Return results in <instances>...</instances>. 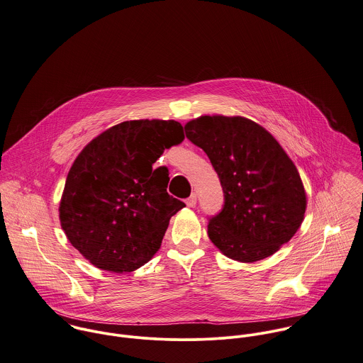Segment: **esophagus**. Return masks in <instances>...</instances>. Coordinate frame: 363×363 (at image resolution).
<instances>
[{"instance_id":"1","label":"esophagus","mask_w":363,"mask_h":363,"mask_svg":"<svg viewBox=\"0 0 363 363\" xmlns=\"http://www.w3.org/2000/svg\"><path fill=\"white\" fill-rule=\"evenodd\" d=\"M185 203H186V206H188V208H194V206L196 205V195H195V194H192V195L185 201Z\"/></svg>"}]
</instances>
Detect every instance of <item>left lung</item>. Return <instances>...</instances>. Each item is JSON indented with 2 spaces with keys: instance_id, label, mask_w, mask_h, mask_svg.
<instances>
[{
  "instance_id": "left-lung-1",
  "label": "left lung",
  "mask_w": 363,
  "mask_h": 363,
  "mask_svg": "<svg viewBox=\"0 0 363 363\" xmlns=\"http://www.w3.org/2000/svg\"><path fill=\"white\" fill-rule=\"evenodd\" d=\"M218 172L224 208L208 225L211 241L230 259L252 264L274 255L303 223L307 195L279 142L244 116L202 115L185 125Z\"/></svg>"
}]
</instances>
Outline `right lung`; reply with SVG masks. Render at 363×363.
<instances>
[{"label": "right lung", "instance_id": "1", "mask_svg": "<svg viewBox=\"0 0 363 363\" xmlns=\"http://www.w3.org/2000/svg\"><path fill=\"white\" fill-rule=\"evenodd\" d=\"M182 140L179 122L139 119L106 129L79 151L59 218L72 245L94 267L133 272L160 250L169 218L185 203L168 195V169H152V164Z\"/></svg>", "mask_w": 363, "mask_h": 363}]
</instances>
